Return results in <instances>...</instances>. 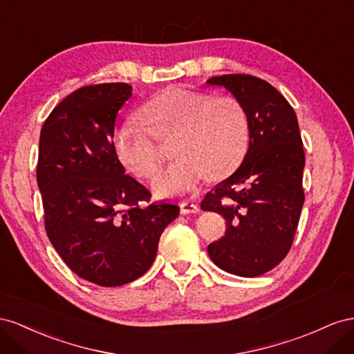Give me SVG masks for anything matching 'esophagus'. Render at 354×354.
Returning <instances> with one entry per match:
<instances>
[{
  "label": "esophagus",
  "mask_w": 354,
  "mask_h": 354,
  "mask_svg": "<svg viewBox=\"0 0 354 354\" xmlns=\"http://www.w3.org/2000/svg\"><path fill=\"white\" fill-rule=\"evenodd\" d=\"M200 212V206L196 203H191V201H184V203H180V214L188 215V214H197Z\"/></svg>",
  "instance_id": "esophagus-1"
}]
</instances>
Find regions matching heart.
Returning a JSON list of instances; mask_svg holds the SVG:
<instances>
[{"instance_id":"1","label":"heart","mask_w":354,"mask_h":354,"mask_svg":"<svg viewBox=\"0 0 354 354\" xmlns=\"http://www.w3.org/2000/svg\"><path fill=\"white\" fill-rule=\"evenodd\" d=\"M140 114L148 126L136 118L124 120L115 129L114 145L136 175L151 176L161 160L155 136H175L171 154L178 158L153 180L160 196L188 194L207 178H225L246 154L249 118L233 96L169 87L147 100Z\"/></svg>"}]
</instances>
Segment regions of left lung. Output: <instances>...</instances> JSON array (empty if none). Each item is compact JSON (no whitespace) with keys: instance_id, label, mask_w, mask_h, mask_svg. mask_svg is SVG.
<instances>
[{"instance_id":"8db88e82","label":"left lung","mask_w":354,"mask_h":354,"mask_svg":"<svg viewBox=\"0 0 354 354\" xmlns=\"http://www.w3.org/2000/svg\"><path fill=\"white\" fill-rule=\"evenodd\" d=\"M245 106L249 148L243 163L201 201L227 221L225 236L207 246L215 264L231 274L257 277L280 264L294 243L304 205L306 165L294 108L270 83L249 74L207 80Z\"/></svg>"}]
</instances>
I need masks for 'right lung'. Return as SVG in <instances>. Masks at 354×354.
Here are the masks:
<instances>
[{
	"label": "right lung",
	"instance_id": "1",
	"mask_svg": "<svg viewBox=\"0 0 354 354\" xmlns=\"http://www.w3.org/2000/svg\"><path fill=\"white\" fill-rule=\"evenodd\" d=\"M130 96L126 83L84 86L56 105L39 135L37 183L48 240L77 276L106 288L145 274L179 215L176 205L149 203V191L117 157L114 124Z\"/></svg>",
	"mask_w": 354,
	"mask_h": 354
}]
</instances>
